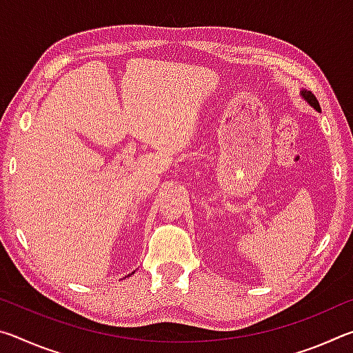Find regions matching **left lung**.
Masks as SVG:
<instances>
[{
  "instance_id": "1",
  "label": "left lung",
  "mask_w": 353,
  "mask_h": 353,
  "mask_svg": "<svg viewBox=\"0 0 353 353\" xmlns=\"http://www.w3.org/2000/svg\"><path fill=\"white\" fill-rule=\"evenodd\" d=\"M302 97L305 98V101H308V103L312 104L316 110H321V107H319L318 99H316V97H314V94H313L312 92H307V90H303V92H302Z\"/></svg>"
}]
</instances>
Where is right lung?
<instances>
[{
  "mask_svg": "<svg viewBox=\"0 0 353 353\" xmlns=\"http://www.w3.org/2000/svg\"><path fill=\"white\" fill-rule=\"evenodd\" d=\"M128 277H129V276H128Z\"/></svg>",
  "mask_w": 353,
  "mask_h": 353,
  "instance_id": "1",
  "label": "right lung"
}]
</instances>
